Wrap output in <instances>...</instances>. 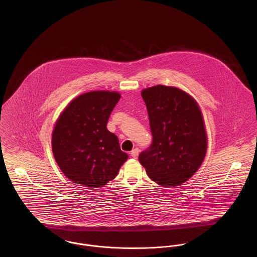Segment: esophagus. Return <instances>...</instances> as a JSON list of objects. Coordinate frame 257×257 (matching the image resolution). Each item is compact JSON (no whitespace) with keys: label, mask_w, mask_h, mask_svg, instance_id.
<instances>
[{"label":"esophagus","mask_w":257,"mask_h":257,"mask_svg":"<svg viewBox=\"0 0 257 257\" xmlns=\"http://www.w3.org/2000/svg\"><path fill=\"white\" fill-rule=\"evenodd\" d=\"M130 154H131V156H132L134 159H137V158H138V155H139V149H138V148L133 149Z\"/></svg>","instance_id":"obj_1"}]
</instances>
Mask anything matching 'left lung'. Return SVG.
<instances>
[{
    "instance_id": "8db88e82",
    "label": "left lung",
    "mask_w": 257,
    "mask_h": 257,
    "mask_svg": "<svg viewBox=\"0 0 257 257\" xmlns=\"http://www.w3.org/2000/svg\"><path fill=\"white\" fill-rule=\"evenodd\" d=\"M147 105L151 146L139 161L151 180L175 187L190 179L207 151V134L196 100L175 86H157L142 90Z\"/></svg>"
}]
</instances>
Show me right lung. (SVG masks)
<instances>
[{
    "instance_id": "right-lung-1",
    "label": "right lung",
    "mask_w": 257,
    "mask_h": 257,
    "mask_svg": "<svg viewBox=\"0 0 257 257\" xmlns=\"http://www.w3.org/2000/svg\"><path fill=\"white\" fill-rule=\"evenodd\" d=\"M120 96L110 90L86 92L61 111L52 134V150L61 171L74 183L103 187L128 159L117 137L107 129Z\"/></svg>"
}]
</instances>
